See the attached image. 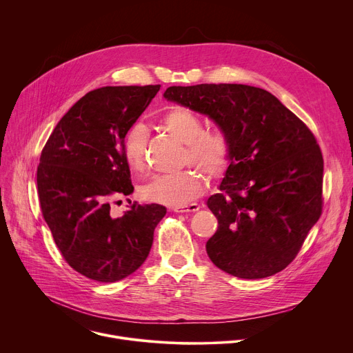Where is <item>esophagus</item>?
Listing matches in <instances>:
<instances>
[{
    "mask_svg": "<svg viewBox=\"0 0 353 353\" xmlns=\"http://www.w3.org/2000/svg\"><path fill=\"white\" fill-rule=\"evenodd\" d=\"M199 210V205L198 204H188V205H181V207H173L172 211L173 212H195Z\"/></svg>",
    "mask_w": 353,
    "mask_h": 353,
    "instance_id": "esophagus-1",
    "label": "esophagus"
}]
</instances>
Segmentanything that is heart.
<instances>
[{
    "instance_id": "b5f03b06",
    "label": "heart",
    "mask_w": 353,
    "mask_h": 353,
    "mask_svg": "<svg viewBox=\"0 0 353 353\" xmlns=\"http://www.w3.org/2000/svg\"><path fill=\"white\" fill-rule=\"evenodd\" d=\"M162 128L185 145L183 162L192 165L212 177L223 174L232 162V143L222 131H204V123L194 113L174 108L161 120ZM148 130L143 124H134L124 135L123 154L132 170L145 165ZM196 169L155 176L141 187V195L152 203L181 207L203 194L207 177Z\"/></svg>"
}]
</instances>
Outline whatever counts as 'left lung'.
<instances>
[{"instance_id":"left-lung-1","label":"left lung","mask_w":353,"mask_h":353,"mask_svg":"<svg viewBox=\"0 0 353 353\" xmlns=\"http://www.w3.org/2000/svg\"><path fill=\"white\" fill-rule=\"evenodd\" d=\"M163 96L208 116L232 143L221 192L207 201L218 219L205 245L211 261L243 279L286 268L323 210L324 161L313 132L256 86H170Z\"/></svg>"}]
</instances>
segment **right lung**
I'll return each instance as SVG.
<instances>
[{"instance_id": "right-lung-1", "label": "right lung", "mask_w": 353, "mask_h": 353, "mask_svg": "<svg viewBox=\"0 0 353 353\" xmlns=\"http://www.w3.org/2000/svg\"><path fill=\"white\" fill-rule=\"evenodd\" d=\"M161 85L105 86L88 92L47 139L37 168L43 218L71 268L97 282H116L146 260L159 204H131L114 218L109 199L134 191L123 139Z\"/></svg>"}]
</instances>
